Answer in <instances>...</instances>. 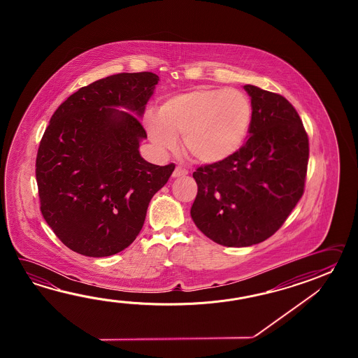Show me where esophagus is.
Here are the masks:
<instances>
[{
  "instance_id": "34e87169",
  "label": "esophagus",
  "mask_w": 358,
  "mask_h": 358,
  "mask_svg": "<svg viewBox=\"0 0 358 358\" xmlns=\"http://www.w3.org/2000/svg\"><path fill=\"white\" fill-rule=\"evenodd\" d=\"M187 174H188V170L185 168H182L180 165H178L176 170H174V173H173V176H174V178H179V176H187Z\"/></svg>"
}]
</instances>
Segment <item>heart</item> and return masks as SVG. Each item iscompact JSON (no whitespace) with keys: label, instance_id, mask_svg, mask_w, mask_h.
<instances>
[{"label":"heart","instance_id":"1","mask_svg":"<svg viewBox=\"0 0 358 358\" xmlns=\"http://www.w3.org/2000/svg\"><path fill=\"white\" fill-rule=\"evenodd\" d=\"M252 122L253 106L244 92L201 87L165 99L159 117H145V128L161 150H176V136H182L192 157L213 164L227 160L243 145Z\"/></svg>","mask_w":358,"mask_h":358}]
</instances>
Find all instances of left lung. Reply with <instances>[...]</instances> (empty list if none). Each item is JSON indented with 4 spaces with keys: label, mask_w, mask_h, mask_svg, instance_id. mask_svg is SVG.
<instances>
[{
    "label": "left lung",
    "mask_w": 358,
    "mask_h": 358,
    "mask_svg": "<svg viewBox=\"0 0 358 358\" xmlns=\"http://www.w3.org/2000/svg\"><path fill=\"white\" fill-rule=\"evenodd\" d=\"M253 106L250 138L233 156L193 173L197 197L190 215L216 243L248 247L282 228L303 196L308 136L288 99L244 85Z\"/></svg>",
    "instance_id": "obj_1"
}]
</instances>
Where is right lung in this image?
<instances>
[{
    "label": "right lung",
    "mask_w": 358,
    "mask_h": 358,
    "mask_svg": "<svg viewBox=\"0 0 358 358\" xmlns=\"http://www.w3.org/2000/svg\"><path fill=\"white\" fill-rule=\"evenodd\" d=\"M159 76L120 73L82 87L61 103L36 160L41 213L71 251L106 257L134 242L151 198L176 165L139 155L142 116Z\"/></svg>",
    "instance_id": "1"
}]
</instances>
